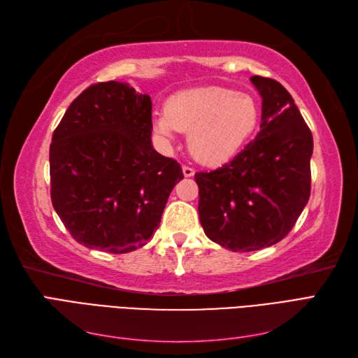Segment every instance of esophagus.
Returning <instances> with one entry per match:
<instances>
[{
	"instance_id": "obj_1",
	"label": "esophagus",
	"mask_w": 358,
	"mask_h": 358,
	"mask_svg": "<svg viewBox=\"0 0 358 358\" xmlns=\"http://www.w3.org/2000/svg\"><path fill=\"white\" fill-rule=\"evenodd\" d=\"M182 173H183V176L185 178H191V176H194V169H191V167H188V166H183L182 167Z\"/></svg>"
}]
</instances>
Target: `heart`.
Instances as JSON below:
<instances>
[{"mask_svg":"<svg viewBox=\"0 0 358 358\" xmlns=\"http://www.w3.org/2000/svg\"><path fill=\"white\" fill-rule=\"evenodd\" d=\"M258 104L249 94L221 86H201L173 94L166 110L154 115V129L171 143L178 131L188 133L192 157L218 166L231 159L255 131Z\"/></svg>","mask_w":358,"mask_h":358,"instance_id":"heart-1","label":"heart"}]
</instances>
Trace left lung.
<instances>
[{
    "label": "left lung",
    "instance_id": "8db88e82",
    "mask_svg": "<svg viewBox=\"0 0 358 358\" xmlns=\"http://www.w3.org/2000/svg\"><path fill=\"white\" fill-rule=\"evenodd\" d=\"M251 82L262 95L259 133L222 167L196 173L203 230L233 252L282 241L310 196L309 127L279 82L262 76Z\"/></svg>",
    "mask_w": 358,
    "mask_h": 358
}]
</instances>
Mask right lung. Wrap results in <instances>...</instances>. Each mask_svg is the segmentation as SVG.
I'll list each match as a JSON object with an SVG mask.
<instances>
[{
  "label": "right lung",
  "instance_id": "1",
  "mask_svg": "<svg viewBox=\"0 0 358 358\" xmlns=\"http://www.w3.org/2000/svg\"><path fill=\"white\" fill-rule=\"evenodd\" d=\"M152 101L124 82L86 88L64 113L49 150L53 209L74 241L127 254L159 227L183 179L152 146Z\"/></svg>",
  "mask_w": 358,
  "mask_h": 358
}]
</instances>
